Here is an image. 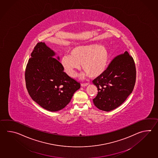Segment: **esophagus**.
I'll return each mask as SVG.
<instances>
[{
  "instance_id": "1",
  "label": "esophagus",
  "mask_w": 158,
  "mask_h": 158,
  "mask_svg": "<svg viewBox=\"0 0 158 158\" xmlns=\"http://www.w3.org/2000/svg\"><path fill=\"white\" fill-rule=\"evenodd\" d=\"M89 83H81V87H86L87 85H89Z\"/></svg>"
}]
</instances>
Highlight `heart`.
Instances as JSON below:
<instances>
[{"mask_svg":"<svg viewBox=\"0 0 158 158\" xmlns=\"http://www.w3.org/2000/svg\"><path fill=\"white\" fill-rule=\"evenodd\" d=\"M110 52L106 46L88 44L75 46L70 50V55H64L61 60L62 68L69 76L74 77L75 70L81 64L82 69L90 77H98L106 69Z\"/></svg>","mask_w":158,"mask_h":158,"instance_id":"heart-1","label":"heart"}]
</instances>
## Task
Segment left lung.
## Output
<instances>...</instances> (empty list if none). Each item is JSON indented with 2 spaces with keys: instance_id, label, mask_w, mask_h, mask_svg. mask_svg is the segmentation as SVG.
Returning a JSON list of instances; mask_svg holds the SVG:
<instances>
[{
  "instance_id": "left-lung-1",
  "label": "left lung",
  "mask_w": 158,
  "mask_h": 158,
  "mask_svg": "<svg viewBox=\"0 0 158 158\" xmlns=\"http://www.w3.org/2000/svg\"><path fill=\"white\" fill-rule=\"evenodd\" d=\"M136 70L134 60L128 52L113 59L103 74L92 81L98 89L93 100L101 110L110 111L120 106L133 90Z\"/></svg>"
}]
</instances>
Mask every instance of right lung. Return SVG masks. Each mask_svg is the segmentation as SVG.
Segmentation results:
<instances>
[{"label":"right lung","instance_id":"obj_1","mask_svg":"<svg viewBox=\"0 0 158 158\" xmlns=\"http://www.w3.org/2000/svg\"><path fill=\"white\" fill-rule=\"evenodd\" d=\"M55 52L44 43L34 47L25 70L27 90L32 100L50 111L64 109L70 102L80 83L64 71L61 64L54 58Z\"/></svg>","mask_w":158,"mask_h":158}]
</instances>
